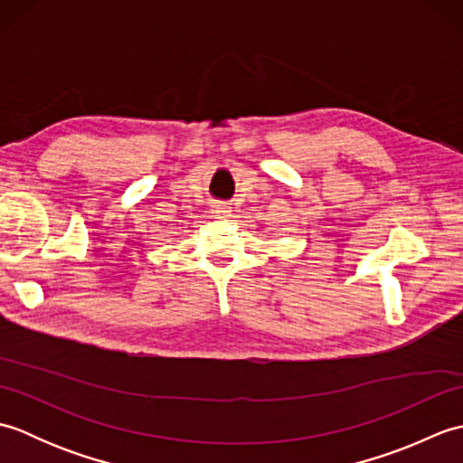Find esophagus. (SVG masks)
<instances>
[{"label": "esophagus", "mask_w": 463, "mask_h": 463, "mask_svg": "<svg viewBox=\"0 0 463 463\" xmlns=\"http://www.w3.org/2000/svg\"><path fill=\"white\" fill-rule=\"evenodd\" d=\"M229 209H226V206H214V209H213V216H214V219H226V216H229Z\"/></svg>", "instance_id": "1"}]
</instances>
